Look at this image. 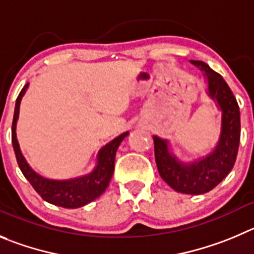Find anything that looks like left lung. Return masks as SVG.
I'll list each match as a JSON object with an SVG mask.
<instances>
[{"label": "left lung", "mask_w": 254, "mask_h": 254, "mask_svg": "<svg viewBox=\"0 0 254 254\" xmlns=\"http://www.w3.org/2000/svg\"><path fill=\"white\" fill-rule=\"evenodd\" d=\"M205 72L209 95L222 110V132L212 154L191 164L178 162L168 150L167 140L153 136L155 162L160 177L174 190L186 194H203L212 190L234 167L241 140L239 106L224 79L203 61H191Z\"/></svg>", "instance_id": "1"}]
</instances>
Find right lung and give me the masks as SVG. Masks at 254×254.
Segmentation results:
<instances>
[{
	"instance_id": "right-lung-1",
	"label": "right lung",
	"mask_w": 254,
	"mask_h": 254,
	"mask_svg": "<svg viewBox=\"0 0 254 254\" xmlns=\"http://www.w3.org/2000/svg\"><path fill=\"white\" fill-rule=\"evenodd\" d=\"M28 84L23 86L21 92L16 99L15 113L12 120V145L16 154L17 164L25 178L34 187L35 190L39 193L44 200L51 203L54 205H59L63 208H80L87 203L92 202L101 195L108 188L110 179L114 173V163H115V154L120 143L124 140L129 132L119 135L109 144H106L98 154V165L94 172L85 177L70 179V181H50L40 177L28 167L25 158L21 154L18 146L17 138H16V122L18 118V109H20L21 99L27 90Z\"/></svg>"
}]
</instances>
